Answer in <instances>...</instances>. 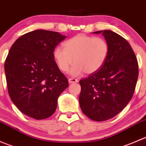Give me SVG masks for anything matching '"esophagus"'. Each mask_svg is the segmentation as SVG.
<instances>
[{"label": "esophagus", "instance_id": "obj_1", "mask_svg": "<svg viewBox=\"0 0 146 146\" xmlns=\"http://www.w3.org/2000/svg\"><path fill=\"white\" fill-rule=\"evenodd\" d=\"M68 82L69 83H73V82H77L78 80L74 78H70L68 79Z\"/></svg>", "mask_w": 146, "mask_h": 146}]
</instances>
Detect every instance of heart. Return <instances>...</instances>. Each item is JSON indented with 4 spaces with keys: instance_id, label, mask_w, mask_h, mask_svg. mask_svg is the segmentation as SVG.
Wrapping results in <instances>:
<instances>
[{
    "instance_id": "heart-1",
    "label": "heart",
    "mask_w": 146,
    "mask_h": 146,
    "mask_svg": "<svg viewBox=\"0 0 146 146\" xmlns=\"http://www.w3.org/2000/svg\"><path fill=\"white\" fill-rule=\"evenodd\" d=\"M64 48L56 47L54 58L62 72H67L74 61L70 74L79 76L98 71L107 61L110 46L104 38L79 34L63 44Z\"/></svg>"
}]
</instances>
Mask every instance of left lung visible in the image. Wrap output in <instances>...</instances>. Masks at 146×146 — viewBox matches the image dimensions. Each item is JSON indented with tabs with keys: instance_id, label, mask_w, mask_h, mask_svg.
Instances as JSON below:
<instances>
[{
	"instance_id": "1",
	"label": "left lung",
	"mask_w": 146,
	"mask_h": 146,
	"mask_svg": "<svg viewBox=\"0 0 146 146\" xmlns=\"http://www.w3.org/2000/svg\"><path fill=\"white\" fill-rule=\"evenodd\" d=\"M102 32L110 46L107 61L98 71L79 81L80 109L96 121L115 117L131 100L138 76L134 51L123 37L111 30Z\"/></svg>"
}]
</instances>
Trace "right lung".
Masks as SVG:
<instances>
[{
	"label": "right lung",
	"mask_w": 146,
	"mask_h": 146,
	"mask_svg": "<svg viewBox=\"0 0 146 146\" xmlns=\"http://www.w3.org/2000/svg\"><path fill=\"white\" fill-rule=\"evenodd\" d=\"M66 38L37 29L14 42L5 61L8 94L23 114L35 119L51 117L68 81L54 61L55 47Z\"/></svg>",
	"instance_id": "1"
}]
</instances>
